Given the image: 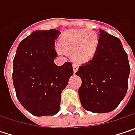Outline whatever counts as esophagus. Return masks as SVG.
Instances as JSON below:
<instances>
[{
	"label": "esophagus",
	"instance_id": "obj_1",
	"mask_svg": "<svg viewBox=\"0 0 135 135\" xmlns=\"http://www.w3.org/2000/svg\"><path fill=\"white\" fill-rule=\"evenodd\" d=\"M73 70H74V73L75 74V73L78 71V64H73Z\"/></svg>",
	"mask_w": 135,
	"mask_h": 135
}]
</instances>
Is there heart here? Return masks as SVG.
I'll return each mask as SVG.
<instances>
[{"label":"heart","mask_w":135,"mask_h":135,"mask_svg":"<svg viewBox=\"0 0 135 135\" xmlns=\"http://www.w3.org/2000/svg\"><path fill=\"white\" fill-rule=\"evenodd\" d=\"M59 44L64 51L71 54L77 63H86L94 57L99 47V37L92 31L72 30L65 32L59 40ZM61 48L57 51L61 53Z\"/></svg>","instance_id":"b5f03b06"}]
</instances>
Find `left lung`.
<instances>
[{"instance_id":"1","label":"left lung","mask_w":135,"mask_h":135,"mask_svg":"<svg viewBox=\"0 0 135 135\" xmlns=\"http://www.w3.org/2000/svg\"><path fill=\"white\" fill-rule=\"evenodd\" d=\"M99 47L92 60L79 67L78 95L82 107L93 113L114 110L124 98L130 74L128 55L120 41L99 30Z\"/></svg>"}]
</instances>
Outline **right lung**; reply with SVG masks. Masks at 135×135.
I'll return each instance as SVG.
<instances>
[{
	"mask_svg": "<svg viewBox=\"0 0 135 135\" xmlns=\"http://www.w3.org/2000/svg\"><path fill=\"white\" fill-rule=\"evenodd\" d=\"M55 29L35 31L22 40L13 61V83L16 95L33 115H54L60 110L61 92L72 76V64H54L57 54Z\"/></svg>",
	"mask_w": 135,
	"mask_h": 135,
	"instance_id": "add662e5",
	"label": "right lung"
}]
</instances>
